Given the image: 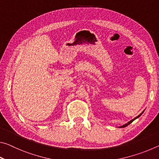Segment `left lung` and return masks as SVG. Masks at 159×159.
<instances>
[{"mask_svg": "<svg viewBox=\"0 0 159 159\" xmlns=\"http://www.w3.org/2000/svg\"><path fill=\"white\" fill-rule=\"evenodd\" d=\"M143 112H144V111H142V113H141V114H139V116H137V117H135V118H133V120H130V121H129L128 123H126V124H125V125H123V126H120V128H125V127H126V126H128L129 124H130V123H132V122H133V120H135L136 119V118H139V116H140L142 114H143Z\"/></svg>", "mask_w": 159, "mask_h": 159, "instance_id": "8db88e82", "label": "left lung"}]
</instances>
